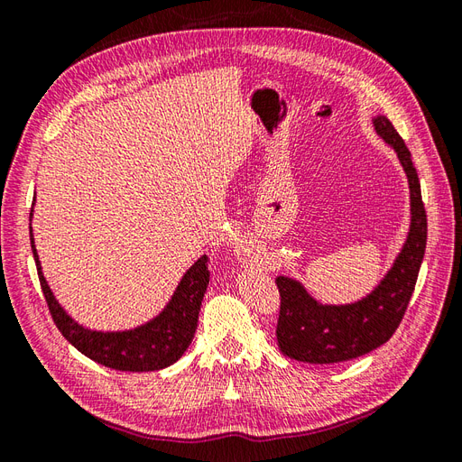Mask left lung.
<instances>
[{"mask_svg": "<svg viewBox=\"0 0 462 462\" xmlns=\"http://www.w3.org/2000/svg\"><path fill=\"white\" fill-rule=\"evenodd\" d=\"M375 133L393 146L409 179L411 229L401 253L370 295L353 304H319L291 277L275 279L279 297L277 345L285 356L309 365H335L358 358L391 339L407 310L420 272L428 219L422 202L420 180L411 152L391 121L383 116L374 119Z\"/></svg>", "mask_w": 462, "mask_h": 462, "instance_id": "obj_1", "label": "left lung"}]
</instances>
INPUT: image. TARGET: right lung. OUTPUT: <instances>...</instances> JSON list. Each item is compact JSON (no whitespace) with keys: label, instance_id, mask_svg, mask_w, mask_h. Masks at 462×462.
<instances>
[{"label":"right lung","instance_id":"right-lung-1","mask_svg":"<svg viewBox=\"0 0 462 462\" xmlns=\"http://www.w3.org/2000/svg\"><path fill=\"white\" fill-rule=\"evenodd\" d=\"M32 216V214H31ZM31 246L38 270L42 292H44L50 314L63 337L77 351L94 362L121 372H153L171 366L190 345L199 326V312L209 283L208 256H200L192 268L183 275L170 304L160 316L148 324L129 331H92L79 326L73 318L61 309L50 291L46 277L42 275V265L34 248L32 227Z\"/></svg>","mask_w":462,"mask_h":462}]
</instances>
